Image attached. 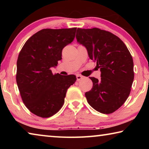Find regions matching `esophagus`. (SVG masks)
<instances>
[{
  "instance_id": "34e87169",
  "label": "esophagus",
  "mask_w": 149,
  "mask_h": 149,
  "mask_svg": "<svg viewBox=\"0 0 149 149\" xmlns=\"http://www.w3.org/2000/svg\"><path fill=\"white\" fill-rule=\"evenodd\" d=\"M76 78H77V81H80L83 78V76L82 75L78 74L76 75Z\"/></svg>"
}]
</instances>
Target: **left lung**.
I'll use <instances>...</instances> for the list:
<instances>
[{
	"label": "left lung",
	"mask_w": 149,
	"mask_h": 149,
	"mask_svg": "<svg viewBox=\"0 0 149 149\" xmlns=\"http://www.w3.org/2000/svg\"><path fill=\"white\" fill-rule=\"evenodd\" d=\"M77 41L86 47L90 59L97 62L101 78L90 77L91 91L85 93L90 106L102 114H112L129 97L134 79L133 61L122 40L111 32L97 27L77 28Z\"/></svg>",
	"instance_id": "1"
}]
</instances>
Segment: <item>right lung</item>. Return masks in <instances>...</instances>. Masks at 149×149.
I'll return each mask as SVG.
<instances>
[{"label": "right lung", "mask_w": 149, "mask_h": 149, "mask_svg": "<svg viewBox=\"0 0 149 149\" xmlns=\"http://www.w3.org/2000/svg\"><path fill=\"white\" fill-rule=\"evenodd\" d=\"M76 27L43 29L33 35L20 50L16 82L24 104L41 118L57 113L67 90L76 81L74 75L53 74L50 68L62 59V51L74 41Z\"/></svg>", "instance_id": "1"}]
</instances>
